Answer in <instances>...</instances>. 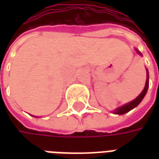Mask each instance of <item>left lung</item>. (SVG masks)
Wrapping results in <instances>:
<instances>
[{
  "label": "left lung",
  "mask_w": 159,
  "mask_h": 159,
  "mask_svg": "<svg viewBox=\"0 0 159 159\" xmlns=\"http://www.w3.org/2000/svg\"><path fill=\"white\" fill-rule=\"evenodd\" d=\"M135 51H136L140 55H141V53H140L137 49H135ZM147 81H146V85H145V88H144L143 91L140 93V95L137 97L136 99H134V100H132L131 102L129 103H127L125 104L124 106H122V107H118L117 108L116 110L114 111L113 113L115 114H118V115H122V114L127 113L128 111H129L130 110H132L134 109V107H136L141 102V100H143V98L146 95V93L147 92V89H148V87H149V73H148V70L147 69Z\"/></svg>",
  "instance_id": "left-lung-1"
}]
</instances>
